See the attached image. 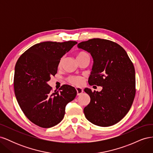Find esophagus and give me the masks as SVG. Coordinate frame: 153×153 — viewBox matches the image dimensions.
Returning a JSON list of instances; mask_svg holds the SVG:
<instances>
[{"label": "esophagus", "mask_w": 153, "mask_h": 153, "mask_svg": "<svg viewBox=\"0 0 153 153\" xmlns=\"http://www.w3.org/2000/svg\"><path fill=\"white\" fill-rule=\"evenodd\" d=\"M76 92H77V95L79 96L80 95L82 92H83V89L81 87H76Z\"/></svg>", "instance_id": "34e87169"}]
</instances>
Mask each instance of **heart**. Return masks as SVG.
<instances>
[{
    "mask_svg": "<svg viewBox=\"0 0 153 153\" xmlns=\"http://www.w3.org/2000/svg\"><path fill=\"white\" fill-rule=\"evenodd\" d=\"M89 57V54H88L87 53L85 52H79L77 55H76V58H78V57ZM62 59L61 60V61H60L59 62V66L61 65L62 64ZM68 81L70 83V84H73V85H80L82 80V78L78 77V76H69L68 78Z\"/></svg>",
    "mask_w": 153,
    "mask_h": 153,
    "instance_id": "heart-1",
    "label": "heart"
}]
</instances>
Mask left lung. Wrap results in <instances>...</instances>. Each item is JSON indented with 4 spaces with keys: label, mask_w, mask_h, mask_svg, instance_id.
<instances>
[{
    "label": "left lung",
    "mask_w": 153,
    "mask_h": 153,
    "mask_svg": "<svg viewBox=\"0 0 153 153\" xmlns=\"http://www.w3.org/2000/svg\"><path fill=\"white\" fill-rule=\"evenodd\" d=\"M94 61L89 84L103 87L100 92L85 88L91 101L84 109L88 121L107 127L127 114L135 96V71L124 49L112 41L94 38L78 44Z\"/></svg>",
    "instance_id": "left-lung-1"
}]
</instances>
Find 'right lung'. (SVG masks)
<instances>
[{
  "mask_svg": "<svg viewBox=\"0 0 153 153\" xmlns=\"http://www.w3.org/2000/svg\"><path fill=\"white\" fill-rule=\"evenodd\" d=\"M76 44L45 41L33 45L18 59L14 75L16 98L25 116L37 126L48 128L59 124L66 105L76 96L71 85L53 92L47 83L57 73L61 57Z\"/></svg>",
  "mask_w": 153,
  "mask_h": 153,
  "instance_id": "obj_1",
  "label": "right lung"
}]
</instances>
